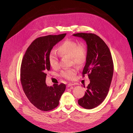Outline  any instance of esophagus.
<instances>
[{
    "mask_svg": "<svg viewBox=\"0 0 133 133\" xmlns=\"http://www.w3.org/2000/svg\"><path fill=\"white\" fill-rule=\"evenodd\" d=\"M74 85H73V84H71V83H69L68 85H67V87H71V86H72Z\"/></svg>",
    "mask_w": 133,
    "mask_h": 133,
    "instance_id": "34e87169",
    "label": "esophagus"
}]
</instances>
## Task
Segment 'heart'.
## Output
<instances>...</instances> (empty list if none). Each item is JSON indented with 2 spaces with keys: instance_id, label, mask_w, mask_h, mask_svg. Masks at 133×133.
Returning a JSON list of instances; mask_svg holds the SVG:
<instances>
[{
  "instance_id": "b5f03b06",
  "label": "heart",
  "mask_w": 133,
  "mask_h": 133,
  "mask_svg": "<svg viewBox=\"0 0 133 133\" xmlns=\"http://www.w3.org/2000/svg\"><path fill=\"white\" fill-rule=\"evenodd\" d=\"M59 56H67L70 57L74 64L81 66L83 65L87 58V50L85 45L83 43H78L74 41L67 40L64 42L57 48ZM48 61L50 66L56 68L58 66V60L56 53L52 51L49 54ZM77 69L70 68L63 70L61 75L67 79H73L77 74Z\"/></svg>"
}]
</instances>
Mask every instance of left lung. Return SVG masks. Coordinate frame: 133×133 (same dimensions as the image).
<instances>
[{
  "label": "left lung",
  "instance_id": "8db88e82",
  "mask_svg": "<svg viewBox=\"0 0 133 133\" xmlns=\"http://www.w3.org/2000/svg\"><path fill=\"white\" fill-rule=\"evenodd\" d=\"M72 35L82 38L87 45L83 76L88 75L90 83L78 103L85 109H92L104 101L109 91L114 71L111 53L105 43L95 34L81 32Z\"/></svg>",
  "mask_w": 133,
  "mask_h": 133
}]
</instances>
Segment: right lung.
Segmentation results:
<instances>
[{
    "mask_svg": "<svg viewBox=\"0 0 133 133\" xmlns=\"http://www.w3.org/2000/svg\"><path fill=\"white\" fill-rule=\"evenodd\" d=\"M66 35H48L32 42L23 58L21 68V82L26 96L38 109L49 111L57 107L66 85L46 84V71H49V54L53 47Z\"/></svg>",
    "mask_w": 133,
    "mask_h": 133,
    "instance_id": "obj_1",
    "label": "right lung"
}]
</instances>
